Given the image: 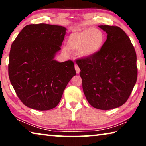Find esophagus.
Listing matches in <instances>:
<instances>
[{"label": "esophagus", "mask_w": 146, "mask_h": 146, "mask_svg": "<svg viewBox=\"0 0 146 146\" xmlns=\"http://www.w3.org/2000/svg\"><path fill=\"white\" fill-rule=\"evenodd\" d=\"M75 70H76V71L77 74H79L80 72V70L78 66V65H75Z\"/></svg>", "instance_id": "1"}]
</instances>
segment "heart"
<instances>
[{
    "label": "heart",
    "mask_w": 146,
    "mask_h": 146,
    "mask_svg": "<svg viewBox=\"0 0 146 146\" xmlns=\"http://www.w3.org/2000/svg\"><path fill=\"white\" fill-rule=\"evenodd\" d=\"M104 41V35L101 30L90 27L73 31L68 39V46L71 50L80 51L82 56L90 57L102 48Z\"/></svg>",
    "instance_id": "obj_1"
}]
</instances>
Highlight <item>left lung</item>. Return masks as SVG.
<instances>
[{
  "label": "left lung",
  "instance_id": "8db88e82",
  "mask_svg": "<svg viewBox=\"0 0 146 146\" xmlns=\"http://www.w3.org/2000/svg\"><path fill=\"white\" fill-rule=\"evenodd\" d=\"M107 39L94 55L78 59L82 88L95 108L108 110L126 102L137 80V56L129 38L117 26L101 25Z\"/></svg>",
  "mask_w": 146,
  "mask_h": 146
}]
</instances>
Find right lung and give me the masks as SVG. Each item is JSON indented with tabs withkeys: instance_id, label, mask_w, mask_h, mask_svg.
Segmentation results:
<instances>
[{
	"instance_id": "right-lung-1",
	"label": "right lung",
	"mask_w": 146,
	"mask_h": 146,
	"mask_svg": "<svg viewBox=\"0 0 146 146\" xmlns=\"http://www.w3.org/2000/svg\"><path fill=\"white\" fill-rule=\"evenodd\" d=\"M66 29L62 26L27 25L12 44L9 76L15 92L27 107L48 110L58 104L68 83L76 74L72 60H54Z\"/></svg>"
}]
</instances>
